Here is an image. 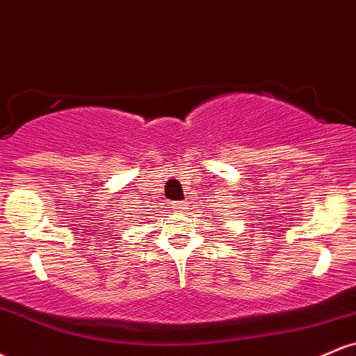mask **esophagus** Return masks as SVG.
Here are the masks:
<instances>
[{"instance_id": "34e87169", "label": "esophagus", "mask_w": 356, "mask_h": 356, "mask_svg": "<svg viewBox=\"0 0 356 356\" xmlns=\"http://www.w3.org/2000/svg\"><path fill=\"white\" fill-rule=\"evenodd\" d=\"M174 209H175V211L186 209V202H175V204H174Z\"/></svg>"}]
</instances>
